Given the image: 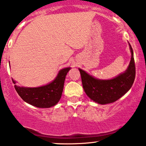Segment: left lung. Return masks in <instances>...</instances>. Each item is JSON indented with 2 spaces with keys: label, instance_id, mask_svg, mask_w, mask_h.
<instances>
[{
  "label": "left lung",
  "instance_id": "obj_1",
  "mask_svg": "<svg viewBox=\"0 0 146 146\" xmlns=\"http://www.w3.org/2000/svg\"><path fill=\"white\" fill-rule=\"evenodd\" d=\"M130 48L132 56L128 69L112 80H98L79 68L84 90L92 100L100 104L113 103L130 90L135 81L136 73L133 51L130 44Z\"/></svg>",
  "mask_w": 146,
  "mask_h": 146
}]
</instances>
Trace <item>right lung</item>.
<instances>
[{"mask_svg":"<svg viewBox=\"0 0 146 146\" xmlns=\"http://www.w3.org/2000/svg\"><path fill=\"white\" fill-rule=\"evenodd\" d=\"M69 70L70 67L63 68L52 82L37 88L18 86L13 79L12 82L16 92L25 102L38 108H50L56 105L61 98L65 78Z\"/></svg>","mask_w":146,"mask_h":146,"instance_id":"1","label":"right lung"}]
</instances>
